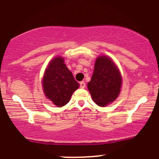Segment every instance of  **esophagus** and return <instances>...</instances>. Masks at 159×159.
Listing matches in <instances>:
<instances>
[{"label":"esophagus","mask_w":159,"mask_h":159,"mask_svg":"<svg viewBox=\"0 0 159 159\" xmlns=\"http://www.w3.org/2000/svg\"><path fill=\"white\" fill-rule=\"evenodd\" d=\"M85 82L84 81H81L80 82V87H81V88H84L85 87Z\"/></svg>","instance_id":"34e87169"}]
</instances>
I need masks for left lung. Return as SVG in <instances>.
Segmentation results:
<instances>
[{
  "label": "left lung",
  "instance_id": "8db88e82",
  "mask_svg": "<svg viewBox=\"0 0 159 159\" xmlns=\"http://www.w3.org/2000/svg\"><path fill=\"white\" fill-rule=\"evenodd\" d=\"M121 85V75L112 60L107 56L98 57L93 74L87 84L94 102L100 107L113 102L119 96Z\"/></svg>",
  "mask_w": 159,
  "mask_h": 159
}]
</instances>
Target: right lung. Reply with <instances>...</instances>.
I'll use <instances>...</instances> for the list:
<instances>
[{"label": "right lung", "instance_id": "1", "mask_svg": "<svg viewBox=\"0 0 159 159\" xmlns=\"http://www.w3.org/2000/svg\"><path fill=\"white\" fill-rule=\"evenodd\" d=\"M43 87L47 98L57 107H63L69 102L72 93L79 87V84L66 67L63 58L56 57L45 69Z\"/></svg>", "mask_w": 159, "mask_h": 159}]
</instances>
